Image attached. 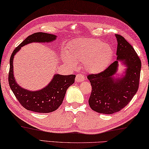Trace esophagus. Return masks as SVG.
<instances>
[{
	"label": "esophagus",
	"instance_id": "obj_1",
	"mask_svg": "<svg viewBox=\"0 0 149 149\" xmlns=\"http://www.w3.org/2000/svg\"><path fill=\"white\" fill-rule=\"evenodd\" d=\"M85 80V76L82 74H77L76 76V79H75V81L76 82H81L84 81Z\"/></svg>",
	"mask_w": 149,
	"mask_h": 149
}]
</instances>
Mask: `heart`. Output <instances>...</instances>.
Masks as SVG:
<instances>
[{
  "label": "heart",
  "instance_id": "heart-1",
  "mask_svg": "<svg viewBox=\"0 0 149 149\" xmlns=\"http://www.w3.org/2000/svg\"><path fill=\"white\" fill-rule=\"evenodd\" d=\"M65 54L63 61L69 67L74 68L82 63L87 71L98 73L110 64L113 50L109 44L99 40L79 38L66 46Z\"/></svg>",
  "mask_w": 149,
  "mask_h": 149
}]
</instances>
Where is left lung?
Listing matches in <instances>:
<instances>
[{
	"label": "left lung",
	"instance_id": "obj_1",
	"mask_svg": "<svg viewBox=\"0 0 149 149\" xmlns=\"http://www.w3.org/2000/svg\"><path fill=\"white\" fill-rule=\"evenodd\" d=\"M118 41L117 60L103 72L89 74L92 93L88 103L97 113H116L130 103L138 91L141 61L132 46L125 38L116 34ZM125 66V71L118 74V63Z\"/></svg>",
	"mask_w": 149,
	"mask_h": 149
}]
</instances>
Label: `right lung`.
<instances>
[{"label": "right lung", "instance_id": "1", "mask_svg": "<svg viewBox=\"0 0 149 149\" xmlns=\"http://www.w3.org/2000/svg\"><path fill=\"white\" fill-rule=\"evenodd\" d=\"M57 36L43 32L33 33L25 39L12 53L10 58L8 82L17 100L24 108L37 113H50L58 109L64 99L68 88L74 83L76 75L55 74L47 86L42 89L33 91L21 87L17 83L14 75L13 61L22 47L31 43L53 42Z\"/></svg>", "mask_w": 149, "mask_h": 149}]
</instances>
